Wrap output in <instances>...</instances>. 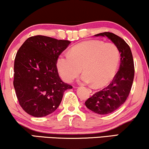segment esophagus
I'll list each match as a JSON object with an SVG mask.
<instances>
[{
    "mask_svg": "<svg viewBox=\"0 0 149 149\" xmlns=\"http://www.w3.org/2000/svg\"><path fill=\"white\" fill-rule=\"evenodd\" d=\"M88 91H89V92H90V93H91V95H93V94H94V92H93V91H92L91 89H89Z\"/></svg>",
    "mask_w": 149,
    "mask_h": 149,
    "instance_id": "obj_1",
    "label": "esophagus"
}]
</instances>
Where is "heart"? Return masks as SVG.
<instances>
[{
    "label": "heart",
    "mask_w": 149,
    "mask_h": 149,
    "mask_svg": "<svg viewBox=\"0 0 149 149\" xmlns=\"http://www.w3.org/2000/svg\"><path fill=\"white\" fill-rule=\"evenodd\" d=\"M120 53L113 43L98 40L77 44L70 53L60 54L56 60V68L65 81L70 82L81 72H84L81 81L94 83L101 88L109 84L116 76Z\"/></svg>",
    "instance_id": "b5f03b06"
}]
</instances>
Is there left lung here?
I'll list each match as a JSON object with an SVG mask.
<instances>
[{"label": "left lung", "instance_id": "obj_1", "mask_svg": "<svg viewBox=\"0 0 149 149\" xmlns=\"http://www.w3.org/2000/svg\"><path fill=\"white\" fill-rule=\"evenodd\" d=\"M95 36L107 37L118 48L121 56L119 70L112 82L85 102L86 107L92 111L107 115L118 109L126 100L132 86L134 65L130 48L121 38L111 32H102Z\"/></svg>", "mask_w": 149, "mask_h": 149}]
</instances>
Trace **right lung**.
<instances>
[{
    "label": "right lung",
    "mask_w": 149,
    "mask_h": 149,
    "mask_svg": "<svg viewBox=\"0 0 149 149\" xmlns=\"http://www.w3.org/2000/svg\"><path fill=\"white\" fill-rule=\"evenodd\" d=\"M70 43L38 35L27 39L18 50L13 86L20 106L30 116L42 117L53 113L64 92L72 88L61 79L56 65Z\"/></svg>",
    "instance_id": "right-lung-1"
}]
</instances>
